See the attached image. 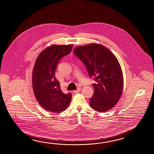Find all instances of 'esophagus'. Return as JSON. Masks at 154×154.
<instances>
[{
    "mask_svg": "<svg viewBox=\"0 0 154 154\" xmlns=\"http://www.w3.org/2000/svg\"><path fill=\"white\" fill-rule=\"evenodd\" d=\"M80 90H81V88H77V90L74 91V92L76 94V93H78V92L80 91Z\"/></svg>",
    "mask_w": 154,
    "mask_h": 154,
    "instance_id": "obj_1",
    "label": "esophagus"
}]
</instances>
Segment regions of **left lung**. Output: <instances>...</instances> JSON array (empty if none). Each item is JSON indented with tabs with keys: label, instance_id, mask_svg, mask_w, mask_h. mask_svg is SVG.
Masks as SVG:
<instances>
[{
	"label": "left lung",
	"instance_id": "obj_1",
	"mask_svg": "<svg viewBox=\"0 0 154 154\" xmlns=\"http://www.w3.org/2000/svg\"><path fill=\"white\" fill-rule=\"evenodd\" d=\"M74 53L84 64L90 78L94 94L90 105L95 111L103 112L113 108L121 97L123 76L118 59L105 46L91 43L76 47Z\"/></svg>",
	"mask_w": 154,
	"mask_h": 154
}]
</instances>
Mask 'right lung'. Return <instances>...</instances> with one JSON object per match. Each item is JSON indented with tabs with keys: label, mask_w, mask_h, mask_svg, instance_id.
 I'll list each match as a JSON object with an SVG mask.
<instances>
[{
	"label": "right lung",
	"mask_w": 154,
	"mask_h": 154,
	"mask_svg": "<svg viewBox=\"0 0 154 154\" xmlns=\"http://www.w3.org/2000/svg\"><path fill=\"white\" fill-rule=\"evenodd\" d=\"M73 45L49 46L36 59L32 76L33 91L37 101L42 108L53 113H60L69 106L72 94H64L55 78L59 60L68 54Z\"/></svg>",
	"instance_id": "add662e5"
}]
</instances>
